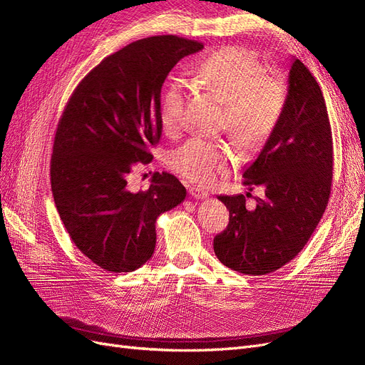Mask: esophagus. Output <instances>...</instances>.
I'll return each mask as SVG.
<instances>
[{"instance_id":"34e87169","label":"esophagus","mask_w":365,"mask_h":365,"mask_svg":"<svg viewBox=\"0 0 365 365\" xmlns=\"http://www.w3.org/2000/svg\"><path fill=\"white\" fill-rule=\"evenodd\" d=\"M189 193H190L193 197H196V200H205V197L208 196V192H207V190H204L202 187H197V185L190 187V189H189Z\"/></svg>"}]
</instances>
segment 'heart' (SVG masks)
<instances>
[{
	"label": "heart",
	"mask_w": 365,
	"mask_h": 365,
	"mask_svg": "<svg viewBox=\"0 0 365 365\" xmlns=\"http://www.w3.org/2000/svg\"><path fill=\"white\" fill-rule=\"evenodd\" d=\"M196 81L225 102L224 125L245 148H256L277 126L288 97L283 76L264 71L257 54L240 46L220 48L195 70ZM185 82L172 81L161 98L160 118L165 134L184 125ZM233 148L222 141L193 137L170 155L172 168L185 180L208 185L236 163Z\"/></svg>",
	"instance_id": "heart-1"
}]
</instances>
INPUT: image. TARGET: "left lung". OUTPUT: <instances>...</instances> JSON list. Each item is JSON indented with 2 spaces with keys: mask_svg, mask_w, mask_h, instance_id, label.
<instances>
[{
  "mask_svg": "<svg viewBox=\"0 0 365 365\" xmlns=\"http://www.w3.org/2000/svg\"><path fill=\"white\" fill-rule=\"evenodd\" d=\"M288 97L277 126L244 172V184L262 190L257 208L245 195L217 196L230 212L213 248L225 267L264 275L291 262L311 239L329 202L334 143L322 88L304 63L292 59Z\"/></svg>",
  "mask_w": 365,
  "mask_h": 365,
  "instance_id": "1",
  "label": "left lung"
}]
</instances>
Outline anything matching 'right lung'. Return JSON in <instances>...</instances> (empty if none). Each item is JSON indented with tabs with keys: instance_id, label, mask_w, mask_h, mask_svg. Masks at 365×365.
Segmentation results:
<instances>
[{
	"instance_id": "right-lung-1",
	"label": "right lung",
	"mask_w": 365,
	"mask_h": 365,
	"mask_svg": "<svg viewBox=\"0 0 365 365\" xmlns=\"http://www.w3.org/2000/svg\"><path fill=\"white\" fill-rule=\"evenodd\" d=\"M201 42L173 35L129 43L77 85L59 120L51 155L54 204L74 245L97 267L130 272L157 244L161 213L185 200L173 175L155 172L148 190L130 192L128 175L152 161L161 138V88Z\"/></svg>"
}]
</instances>
